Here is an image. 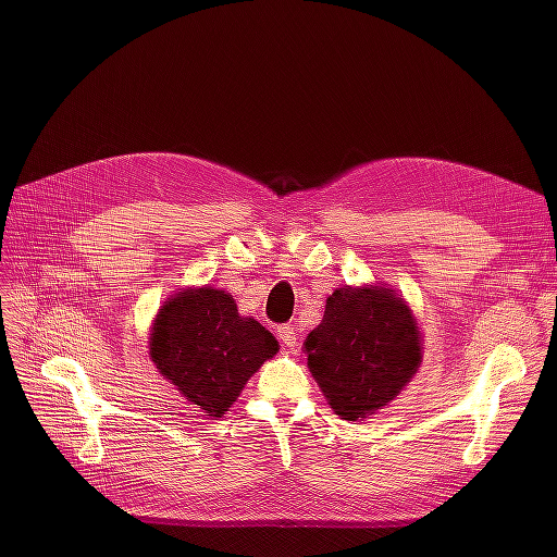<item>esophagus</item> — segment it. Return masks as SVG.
<instances>
[{"instance_id": "34e87169", "label": "esophagus", "mask_w": 557, "mask_h": 557, "mask_svg": "<svg viewBox=\"0 0 557 557\" xmlns=\"http://www.w3.org/2000/svg\"><path fill=\"white\" fill-rule=\"evenodd\" d=\"M277 334H280V341L286 345V347H294L296 341H298V332L294 325H280L277 327Z\"/></svg>"}]
</instances>
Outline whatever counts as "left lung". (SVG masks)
<instances>
[{
    "label": "left lung",
    "mask_w": 557,
    "mask_h": 557,
    "mask_svg": "<svg viewBox=\"0 0 557 557\" xmlns=\"http://www.w3.org/2000/svg\"><path fill=\"white\" fill-rule=\"evenodd\" d=\"M307 366L343 420L393 401L420 368L416 318L388 288H338L307 336Z\"/></svg>",
    "instance_id": "1"
}]
</instances>
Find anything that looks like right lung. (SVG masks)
<instances>
[{
    "mask_svg": "<svg viewBox=\"0 0 557 557\" xmlns=\"http://www.w3.org/2000/svg\"><path fill=\"white\" fill-rule=\"evenodd\" d=\"M277 352L275 336L216 288H187L171 298L151 334L160 374L202 413L221 418L257 368Z\"/></svg>",
    "mask_w": 557,
    "mask_h": 557,
    "instance_id": "right-lung-1",
    "label": "right lung"
}]
</instances>
